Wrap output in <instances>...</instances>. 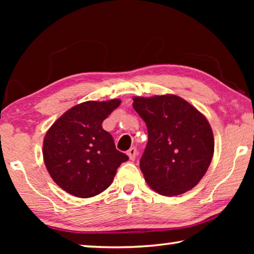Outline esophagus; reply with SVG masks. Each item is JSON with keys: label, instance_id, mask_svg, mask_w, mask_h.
<instances>
[{"label": "esophagus", "instance_id": "esophagus-1", "mask_svg": "<svg viewBox=\"0 0 254 254\" xmlns=\"http://www.w3.org/2000/svg\"><path fill=\"white\" fill-rule=\"evenodd\" d=\"M127 156H128V158H130V160H134L135 159V157H136V154H137V150H136V148H130L127 150Z\"/></svg>", "mask_w": 254, "mask_h": 254}]
</instances>
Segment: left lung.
Here are the masks:
<instances>
[{"label":"left lung","mask_w":254,"mask_h":254,"mask_svg":"<svg viewBox=\"0 0 254 254\" xmlns=\"http://www.w3.org/2000/svg\"><path fill=\"white\" fill-rule=\"evenodd\" d=\"M133 109L148 128L140 169L154 191L184 194L204 177L214 153L213 131L200 112L168 95L133 97Z\"/></svg>","instance_id":"left-lung-1"}]
</instances>
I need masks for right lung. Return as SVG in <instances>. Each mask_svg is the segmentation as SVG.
<instances>
[{"label":"right lung","mask_w":254,"mask_h":254,"mask_svg":"<svg viewBox=\"0 0 254 254\" xmlns=\"http://www.w3.org/2000/svg\"><path fill=\"white\" fill-rule=\"evenodd\" d=\"M120 100L87 101L65 112L46 133L44 160L60 188L80 198L96 196L110 187L126 153L115 148L102 123Z\"/></svg>","instance_id":"1"}]
</instances>
